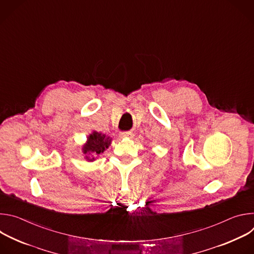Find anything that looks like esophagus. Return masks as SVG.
Instances as JSON below:
<instances>
[{
  "mask_svg": "<svg viewBox=\"0 0 254 254\" xmlns=\"http://www.w3.org/2000/svg\"><path fill=\"white\" fill-rule=\"evenodd\" d=\"M121 136H122V137H128V138H131V137H133V133L130 132V131L122 132V133H121Z\"/></svg>",
  "mask_w": 254,
  "mask_h": 254,
  "instance_id": "esophagus-1",
  "label": "esophagus"
}]
</instances>
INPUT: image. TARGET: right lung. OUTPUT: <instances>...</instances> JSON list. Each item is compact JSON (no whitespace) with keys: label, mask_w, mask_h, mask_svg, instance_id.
<instances>
[{"label":"right lung","mask_w":254,"mask_h":254,"mask_svg":"<svg viewBox=\"0 0 254 254\" xmlns=\"http://www.w3.org/2000/svg\"><path fill=\"white\" fill-rule=\"evenodd\" d=\"M112 137L104 133L97 132L93 130L86 139V142L82 146V153L84 155V159L88 162L95 161V158L102 154L105 149L111 146Z\"/></svg>","instance_id":"right-lung-1"}]
</instances>
